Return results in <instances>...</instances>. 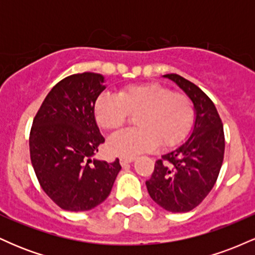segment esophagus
Wrapping results in <instances>:
<instances>
[{"mask_svg":"<svg viewBox=\"0 0 255 255\" xmlns=\"http://www.w3.org/2000/svg\"><path fill=\"white\" fill-rule=\"evenodd\" d=\"M134 160H135V158H125V157H121V158H120V163H121V165H122V166H125V165L129 164V163L134 162Z\"/></svg>","mask_w":255,"mask_h":255,"instance_id":"esophagus-1","label":"esophagus"}]
</instances>
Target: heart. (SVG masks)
Masks as SVG:
<instances>
[{"mask_svg": "<svg viewBox=\"0 0 255 255\" xmlns=\"http://www.w3.org/2000/svg\"><path fill=\"white\" fill-rule=\"evenodd\" d=\"M95 115L108 130L119 129L129 116H137V129L120 131L108 140L111 153L134 158L154 150L158 144L163 147L180 144L192 130L195 110L187 96L150 83L130 85L118 96L103 93L96 101Z\"/></svg>", "mask_w": 255, "mask_h": 255, "instance_id": "1", "label": "heart"}]
</instances>
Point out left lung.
<instances>
[{
    "label": "left lung",
    "instance_id": "left-lung-1",
    "mask_svg": "<svg viewBox=\"0 0 255 255\" xmlns=\"http://www.w3.org/2000/svg\"><path fill=\"white\" fill-rule=\"evenodd\" d=\"M174 81L191 99L195 110L193 128L182 144L156 160L146 181L154 203L169 212H188L207 197L215 186L224 157V130L215 104L197 85L177 74Z\"/></svg>",
    "mask_w": 255,
    "mask_h": 255
}]
</instances>
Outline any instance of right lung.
<instances>
[{
    "label": "right lung",
    "instance_id": "1",
    "mask_svg": "<svg viewBox=\"0 0 255 255\" xmlns=\"http://www.w3.org/2000/svg\"><path fill=\"white\" fill-rule=\"evenodd\" d=\"M98 73L64 78L48 93L30 133L31 162L48 197L66 211H89L109 197L120 160L93 158L104 142L95 104L107 89Z\"/></svg>",
    "mask_w": 255,
    "mask_h": 255
}]
</instances>
